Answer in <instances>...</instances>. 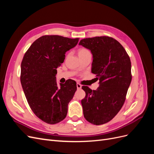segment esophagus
Masks as SVG:
<instances>
[{
	"label": "esophagus",
	"mask_w": 154,
	"mask_h": 154,
	"mask_svg": "<svg viewBox=\"0 0 154 154\" xmlns=\"http://www.w3.org/2000/svg\"><path fill=\"white\" fill-rule=\"evenodd\" d=\"M76 87H77V88H78V89H80V88H82V85H81V84H80V83H76Z\"/></svg>",
	"instance_id": "esophagus-1"
}]
</instances>
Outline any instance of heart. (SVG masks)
Returning a JSON list of instances; mask_svg holds the SVG:
<instances>
[{
    "instance_id": "b5f03b06",
    "label": "heart",
    "mask_w": 154,
    "mask_h": 154,
    "mask_svg": "<svg viewBox=\"0 0 154 154\" xmlns=\"http://www.w3.org/2000/svg\"><path fill=\"white\" fill-rule=\"evenodd\" d=\"M88 53H90L89 51H88V49H85V48H81L78 50V56H82V55H84Z\"/></svg>"
}]
</instances>
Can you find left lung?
Listing matches in <instances>:
<instances>
[{
    "mask_svg": "<svg viewBox=\"0 0 154 154\" xmlns=\"http://www.w3.org/2000/svg\"><path fill=\"white\" fill-rule=\"evenodd\" d=\"M79 45L91 51V71L100 80L95 91L82 87L86 94L82 100L83 116L92 124L103 125L112 119L125 103L132 80L131 62L122 44L112 37L84 38Z\"/></svg>",
    "mask_w": 154,
    "mask_h": 154,
    "instance_id": "left-lung-1",
    "label": "left lung"
}]
</instances>
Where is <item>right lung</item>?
<instances>
[{"mask_svg":"<svg viewBox=\"0 0 154 154\" xmlns=\"http://www.w3.org/2000/svg\"><path fill=\"white\" fill-rule=\"evenodd\" d=\"M79 38L45 35L31 44L21 63L20 82L30 108L43 122L56 124L66 118L68 104L76 91L69 80L57 85V69L66 53L77 45Z\"/></svg>","mask_w":154,"mask_h":154,"instance_id":"obj_1","label":"right lung"}]
</instances>
